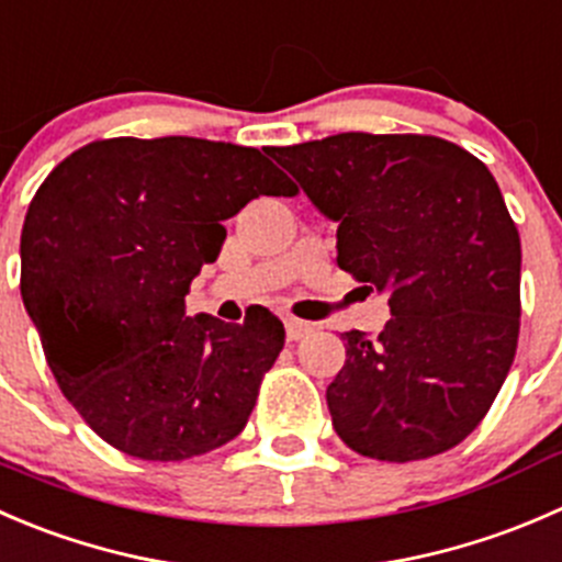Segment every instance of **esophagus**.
Wrapping results in <instances>:
<instances>
[{
	"mask_svg": "<svg viewBox=\"0 0 562 562\" xmlns=\"http://www.w3.org/2000/svg\"><path fill=\"white\" fill-rule=\"evenodd\" d=\"M283 327H286V341H297V338H303L305 333L311 330L308 322L294 319V316H286V319H283Z\"/></svg>",
	"mask_w": 562,
	"mask_h": 562,
	"instance_id": "34e87169",
	"label": "esophagus"
}]
</instances>
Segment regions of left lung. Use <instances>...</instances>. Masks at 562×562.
<instances>
[{
  "label": "left lung",
  "mask_w": 562,
  "mask_h": 562,
  "mask_svg": "<svg viewBox=\"0 0 562 562\" xmlns=\"http://www.w3.org/2000/svg\"><path fill=\"white\" fill-rule=\"evenodd\" d=\"M270 155L338 224V268L391 305L376 338L341 336L347 360L327 385L336 435L380 462L459 446L492 407L519 338L521 243L492 171L413 133H338Z\"/></svg>",
  "instance_id": "left-lung-1"
}]
</instances>
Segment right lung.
Returning a JSON list of instances; mask_svg holds the SVG:
<instances>
[{
    "label": "right lung",
    "instance_id": "add662e5",
    "mask_svg": "<svg viewBox=\"0 0 562 562\" xmlns=\"http://www.w3.org/2000/svg\"><path fill=\"white\" fill-rule=\"evenodd\" d=\"M292 182L259 149L193 136L103 138L46 177L21 229V297L68 402L98 437L144 462L235 440L283 325L186 314L224 221Z\"/></svg>",
    "mask_w": 562,
    "mask_h": 562
}]
</instances>
